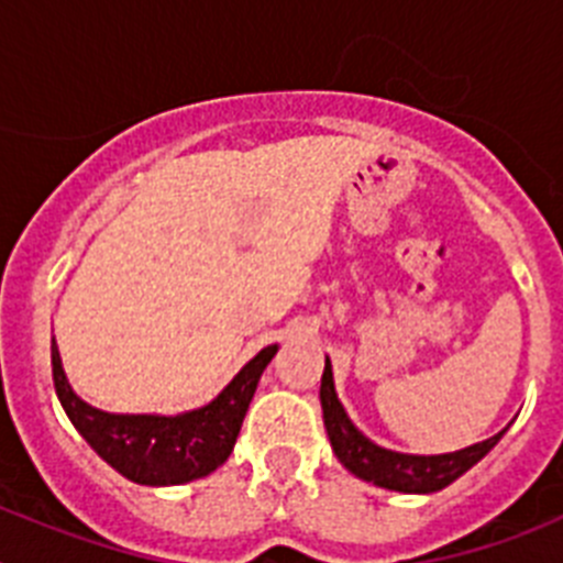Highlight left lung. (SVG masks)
<instances>
[{
	"mask_svg": "<svg viewBox=\"0 0 563 563\" xmlns=\"http://www.w3.org/2000/svg\"><path fill=\"white\" fill-rule=\"evenodd\" d=\"M321 409H324L327 434H330L332 451H335L338 460L350 467L352 474L361 476V479L375 482L377 487L400 490V494H434V490L449 487L465 471H471L505 434L501 431V434L490 437V440L476 442L471 449L437 456L397 454V451L380 449V445H375L369 437H363L352 426L350 415H346V409L338 400L330 357H327L324 377H321Z\"/></svg>",
	"mask_w": 563,
	"mask_h": 563,
	"instance_id": "8db88e82",
	"label": "left lung"
}]
</instances>
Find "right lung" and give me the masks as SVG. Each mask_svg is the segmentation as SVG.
Returning <instances> with one entry per match:
<instances>
[{"label":"right lung","instance_id":"right-lung-1","mask_svg":"<svg viewBox=\"0 0 563 563\" xmlns=\"http://www.w3.org/2000/svg\"><path fill=\"white\" fill-rule=\"evenodd\" d=\"M276 343L258 352L220 397L188 415H107L69 389L53 341V383L64 411L101 460L137 485H183L202 479L231 456L256 383L276 355Z\"/></svg>","mask_w":563,"mask_h":563}]
</instances>
